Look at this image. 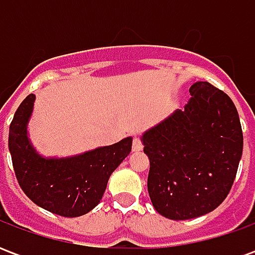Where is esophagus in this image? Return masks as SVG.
<instances>
[{
    "label": "esophagus",
    "mask_w": 255,
    "mask_h": 255,
    "mask_svg": "<svg viewBox=\"0 0 255 255\" xmlns=\"http://www.w3.org/2000/svg\"><path fill=\"white\" fill-rule=\"evenodd\" d=\"M142 149H143V146H142V142H140V139L133 138V140H132V151H133V153H138V151H140Z\"/></svg>",
    "instance_id": "obj_1"
}]
</instances>
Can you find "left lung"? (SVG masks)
I'll use <instances>...</instances> for the list:
<instances>
[{
	"label": "left lung",
	"mask_w": 255,
	"mask_h": 255,
	"mask_svg": "<svg viewBox=\"0 0 255 255\" xmlns=\"http://www.w3.org/2000/svg\"><path fill=\"white\" fill-rule=\"evenodd\" d=\"M177 109L142 135L150 160L147 191L166 219L188 220L212 212L235 180L243 132L234 102L208 82L190 87Z\"/></svg>",
	"instance_id": "1"
}]
</instances>
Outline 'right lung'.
I'll list each match as a JSON object with an SVG mask.
<instances>
[{
	"instance_id": "1",
	"label": "right lung",
	"mask_w": 255,
	"mask_h": 255,
	"mask_svg": "<svg viewBox=\"0 0 255 255\" xmlns=\"http://www.w3.org/2000/svg\"><path fill=\"white\" fill-rule=\"evenodd\" d=\"M35 95L20 104L9 127V151L20 187L38 206L63 217H79L100 203L109 177L129 154L132 138L82 154L43 157L27 132Z\"/></svg>"
}]
</instances>
